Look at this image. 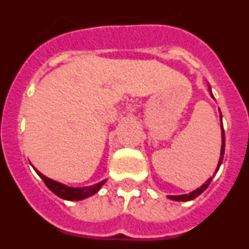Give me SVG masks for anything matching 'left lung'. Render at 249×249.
<instances>
[{
	"label": "left lung",
	"mask_w": 249,
	"mask_h": 249,
	"mask_svg": "<svg viewBox=\"0 0 249 249\" xmlns=\"http://www.w3.org/2000/svg\"><path fill=\"white\" fill-rule=\"evenodd\" d=\"M208 91H210V94L211 97L214 100V97H213L212 94V89H211V86L208 85ZM219 121H221V136H222V146H221V156H219V160H218V164H217V168H215L214 173H213V176L215 175V173L218 172L219 167H221L222 162H223V156H224V146H226V143H224V129H223V123H222V113L221 111H219ZM211 181H212V177H210L208 179H207L206 182H204L203 184H202L201 187H198L197 190L192 191V192L187 193V195H178V196H167V198L172 199V201H177V202H187V201H192V199H195L196 197H198L199 195H201L203 191L207 190V187L210 186Z\"/></svg>",
	"instance_id": "obj_1"
}]
</instances>
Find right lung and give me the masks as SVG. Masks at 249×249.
Listing matches in <instances>:
<instances>
[{
  "label": "right lung",
  "mask_w": 249,
  "mask_h": 249,
  "mask_svg": "<svg viewBox=\"0 0 249 249\" xmlns=\"http://www.w3.org/2000/svg\"><path fill=\"white\" fill-rule=\"evenodd\" d=\"M31 166H32V164H31ZM34 169L36 171L37 175L42 178V181L45 182L46 186L48 187V190L52 191L56 196H58L59 198L66 199V201H81V199L89 198L91 196L96 195V193L102 188V186L106 183V181H107V179H103L100 183L92 184V186L87 187H70L61 183V182L54 181L52 178L46 177V176L42 175L39 171H37L35 167Z\"/></svg>",
  "instance_id": "1"
}]
</instances>
